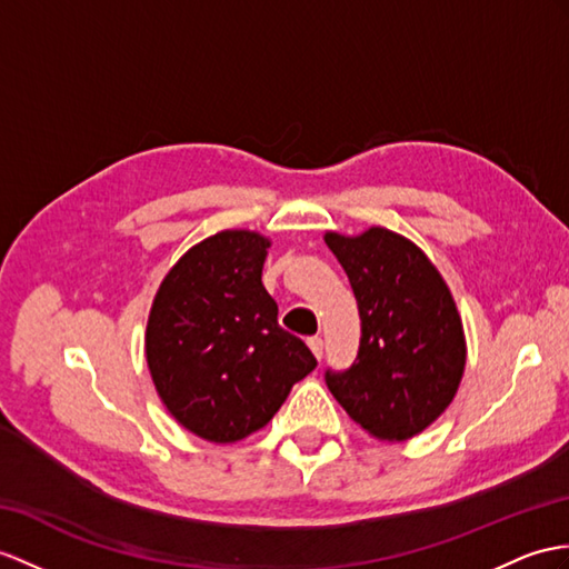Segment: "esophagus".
Listing matches in <instances>:
<instances>
[{
  "label": "esophagus",
  "instance_id": "esophagus-1",
  "mask_svg": "<svg viewBox=\"0 0 569 569\" xmlns=\"http://www.w3.org/2000/svg\"><path fill=\"white\" fill-rule=\"evenodd\" d=\"M309 348H311V352L316 355V359H321L323 357V340L321 338H318V336H311L309 340Z\"/></svg>",
  "mask_w": 569,
  "mask_h": 569
}]
</instances>
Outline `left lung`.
Masks as SVG:
<instances>
[{"label": "left lung", "mask_w": 569, "mask_h": 569, "mask_svg": "<svg viewBox=\"0 0 569 569\" xmlns=\"http://www.w3.org/2000/svg\"><path fill=\"white\" fill-rule=\"evenodd\" d=\"M326 243L362 318L357 362L328 371V389L369 437L412 439L451 406L463 379L466 336L451 289L422 248L391 229L326 231Z\"/></svg>", "instance_id": "8db88e82"}]
</instances>
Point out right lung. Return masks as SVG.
<instances>
[{"instance_id":"obj_1","label":"right lung","mask_w":569,"mask_h":569,"mask_svg":"<svg viewBox=\"0 0 569 569\" xmlns=\"http://www.w3.org/2000/svg\"><path fill=\"white\" fill-rule=\"evenodd\" d=\"M270 239L224 229L180 256L151 301L144 355L176 422L214 445L266 427L316 369L301 338L277 323L262 287Z\"/></svg>"}]
</instances>
